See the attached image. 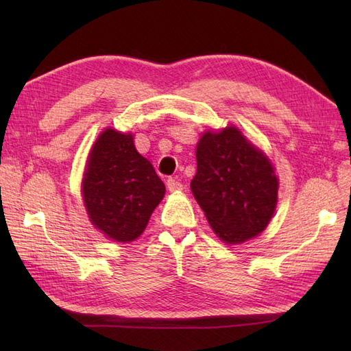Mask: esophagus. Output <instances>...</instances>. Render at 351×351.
I'll return each mask as SVG.
<instances>
[{"instance_id": "obj_1", "label": "esophagus", "mask_w": 351, "mask_h": 351, "mask_svg": "<svg viewBox=\"0 0 351 351\" xmlns=\"http://www.w3.org/2000/svg\"><path fill=\"white\" fill-rule=\"evenodd\" d=\"M167 187H168L169 192H180V190H183V184L180 183L178 180L174 178V177H169L167 180Z\"/></svg>"}]
</instances>
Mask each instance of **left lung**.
Segmentation results:
<instances>
[{
  "label": "left lung",
  "instance_id": "obj_1",
  "mask_svg": "<svg viewBox=\"0 0 351 351\" xmlns=\"http://www.w3.org/2000/svg\"><path fill=\"white\" fill-rule=\"evenodd\" d=\"M190 187L215 234L243 243L267 228L277 206L278 180L269 159L236 127L205 133Z\"/></svg>",
  "mask_w": 351,
  "mask_h": 351
}]
</instances>
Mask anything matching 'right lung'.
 Here are the masks:
<instances>
[{"instance_id":"1","label":"right lung","mask_w":351,"mask_h":351,"mask_svg":"<svg viewBox=\"0 0 351 351\" xmlns=\"http://www.w3.org/2000/svg\"><path fill=\"white\" fill-rule=\"evenodd\" d=\"M165 193L152 164L136 151L132 134L107 129L95 142L83 178L92 224L115 241L139 237Z\"/></svg>"}]
</instances>
